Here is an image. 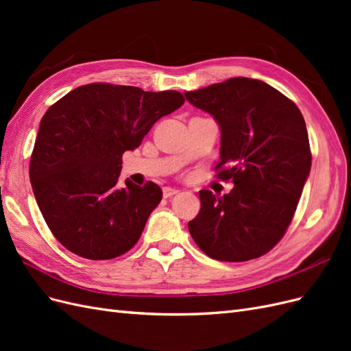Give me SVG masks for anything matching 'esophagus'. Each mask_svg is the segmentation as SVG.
Returning <instances> with one entry per match:
<instances>
[{
  "mask_svg": "<svg viewBox=\"0 0 351 351\" xmlns=\"http://www.w3.org/2000/svg\"><path fill=\"white\" fill-rule=\"evenodd\" d=\"M177 193H178L177 189H173V187H164V189H162L164 197H171V196H174V195H177Z\"/></svg>",
  "mask_w": 351,
  "mask_h": 351,
  "instance_id": "esophagus-1",
  "label": "esophagus"
}]
</instances>
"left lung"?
<instances>
[{"instance_id": "1", "label": "left lung", "mask_w": 351, "mask_h": 351, "mask_svg": "<svg viewBox=\"0 0 351 351\" xmlns=\"http://www.w3.org/2000/svg\"><path fill=\"white\" fill-rule=\"evenodd\" d=\"M221 129L217 177L232 178L224 196L200 190L190 236L209 258H259L289 228L311 173L312 154L300 110L268 83L234 77L186 92Z\"/></svg>"}]
</instances>
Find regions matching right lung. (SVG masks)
Masks as SVG:
<instances>
[{"mask_svg":"<svg viewBox=\"0 0 351 351\" xmlns=\"http://www.w3.org/2000/svg\"><path fill=\"white\" fill-rule=\"evenodd\" d=\"M184 104L177 90L90 83L69 92L42 117L29 177L56 239L82 258L129 252L162 199L158 184H121V158L151 127Z\"/></svg>","mask_w":351,"mask_h":351,"instance_id":"obj_1","label":"right lung"}]
</instances>
